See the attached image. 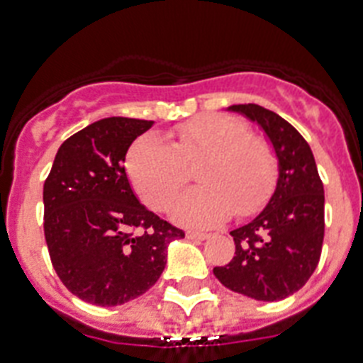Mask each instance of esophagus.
Listing matches in <instances>:
<instances>
[{
    "label": "esophagus",
    "instance_id": "34e87169",
    "mask_svg": "<svg viewBox=\"0 0 363 363\" xmlns=\"http://www.w3.org/2000/svg\"><path fill=\"white\" fill-rule=\"evenodd\" d=\"M186 238L188 239H196V241H203V239H207V233H203V232H186Z\"/></svg>",
    "mask_w": 363,
    "mask_h": 363
}]
</instances>
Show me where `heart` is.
<instances>
[{"mask_svg": "<svg viewBox=\"0 0 363 363\" xmlns=\"http://www.w3.org/2000/svg\"><path fill=\"white\" fill-rule=\"evenodd\" d=\"M175 141L143 135L128 150L125 171L148 207L165 211L196 169L199 186L173 205L175 220L186 226H215L235 215L247 216L269 198L277 179V156L265 139L250 135L235 116L203 115L175 130Z\"/></svg>", "mask_w": 363, "mask_h": 363, "instance_id": "obj_1", "label": "heart"}]
</instances>
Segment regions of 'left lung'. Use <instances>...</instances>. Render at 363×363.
Segmentation results:
<instances>
[{
	"label": "left lung",
	"instance_id": "1",
	"mask_svg": "<svg viewBox=\"0 0 363 363\" xmlns=\"http://www.w3.org/2000/svg\"><path fill=\"white\" fill-rule=\"evenodd\" d=\"M230 109L258 122L269 137L279 158V181L267 207L230 232L235 256L213 273L233 292L258 301H279L298 292L318 265L324 186L309 143L290 122L256 104Z\"/></svg>",
	"mask_w": 363,
	"mask_h": 363
}]
</instances>
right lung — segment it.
<instances>
[{"label":"right lung","mask_w":363,"mask_h":363,"mask_svg":"<svg viewBox=\"0 0 363 363\" xmlns=\"http://www.w3.org/2000/svg\"><path fill=\"white\" fill-rule=\"evenodd\" d=\"M152 121L111 116L62 143L43 186L45 239L73 296L113 307L139 298L162 275L165 250L184 232L139 203L125 152Z\"/></svg>","instance_id":"1"}]
</instances>
